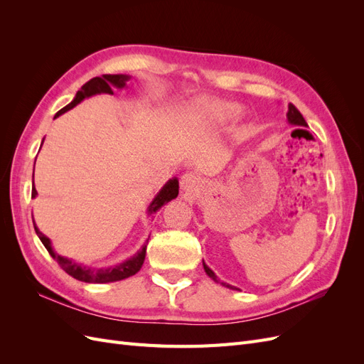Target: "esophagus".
Here are the masks:
<instances>
[{
  "label": "esophagus",
  "mask_w": 364,
  "mask_h": 364,
  "mask_svg": "<svg viewBox=\"0 0 364 364\" xmlns=\"http://www.w3.org/2000/svg\"><path fill=\"white\" fill-rule=\"evenodd\" d=\"M181 186L183 191L191 193L197 188V186H199V179H197L193 173H186L181 178Z\"/></svg>",
  "instance_id": "esophagus-1"
}]
</instances>
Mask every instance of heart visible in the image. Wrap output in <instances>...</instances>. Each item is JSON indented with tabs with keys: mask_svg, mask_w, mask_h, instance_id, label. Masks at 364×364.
I'll use <instances>...</instances> for the list:
<instances>
[{
	"mask_svg": "<svg viewBox=\"0 0 364 364\" xmlns=\"http://www.w3.org/2000/svg\"><path fill=\"white\" fill-rule=\"evenodd\" d=\"M193 114L202 118L214 119L217 123H228L241 114V107L226 102H202L193 107Z\"/></svg>",
	"mask_w": 364,
	"mask_h": 364,
	"instance_id": "obj_1",
	"label": "heart"
}]
</instances>
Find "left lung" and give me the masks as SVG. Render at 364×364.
I'll return each mask as SVG.
<instances>
[{"label":"left lung","mask_w":364,"mask_h":364,"mask_svg":"<svg viewBox=\"0 0 364 364\" xmlns=\"http://www.w3.org/2000/svg\"><path fill=\"white\" fill-rule=\"evenodd\" d=\"M287 119H289V123L290 124H294V126H299V127H308V124H306V121L304 119V117H302V114L297 111L296 109V106L294 105H289V112H287ZM203 269H205V272H206V274L209 278H213L214 281H217V277H215V273L209 269L206 264L203 262ZM225 287H229V289H232V290H238L237 287H232V285H229V284H226V282H222Z\"/></svg>","instance_id":"1"}]
</instances>
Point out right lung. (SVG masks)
<instances>
[{"label":"right lung","mask_w":364,"mask_h":364,"mask_svg":"<svg viewBox=\"0 0 364 364\" xmlns=\"http://www.w3.org/2000/svg\"><path fill=\"white\" fill-rule=\"evenodd\" d=\"M129 79H130V77L126 75V74H105L102 77H94V79H91L90 82H86L80 87V91H77L74 100L70 105L62 107L60 111L56 115H54V118H58L59 115L68 112L70 109H73L74 106L79 105L82 100H85V98H87V97H92L95 94H114L112 87L115 86V87H119V90H121V87L126 86V82ZM36 194H38V191L35 188V182H33L31 197H36ZM178 194H179V182H178V179L173 178V179H170L167 183L162 186V190L156 194L155 199L151 200V203L149 205L147 213L149 214L156 213L161 206H164L167 202L176 199V197H178ZM33 225H35V230H36L39 240L42 241V245L46 246V249L48 250L50 255L58 261L59 266L65 272H67L70 277L79 279V281H83V282L106 284V282H115V281L126 279L129 277H134L135 273H138L139 269L142 267V262H144V259H146L147 245L142 246V249L139 252H136L134 257L123 261L121 264H118V266H115V267H107V269L86 267V266H82V264L75 262V261H73L70 258L60 257L59 253L54 252L53 247H51L50 238L41 232V230L36 226V223H35V220H33Z\"/></svg>","instance_id":"obj_1"}]
</instances>
